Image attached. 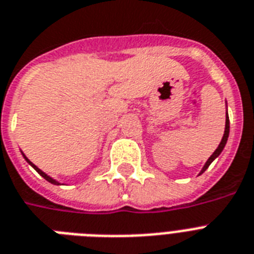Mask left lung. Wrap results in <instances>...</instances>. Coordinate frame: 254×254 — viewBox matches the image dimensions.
Wrapping results in <instances>:
<instances>
[{
    "label": "left lung",
    "mask_w": 254,
    "mask_h": 254,
    "mask_svg": "<svg viewBox=\"0 0 254 254\" xmlns=\"http://www.w3.org/2000/svg\"><path fill=\"white\" fill-rule=\"evenodd\" d=\"M228 134H230V119H228V115L226 116V129H224V134H223V138H222V141H220L219 146H218V148H216L215 151L213 152V155L210 156L209 159H207V162H206V164L203 166V168H202L201 174H203L207 168H209V166L213 163V160L215 159V158H218V156L220 155V152L223 151L224 146H226V143H227V139H228ZM199 174V175H201Z\"/></svg>",
    "instance_id": "obj_1"
}]
</instances>
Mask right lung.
<instances>
[{
  "instance_id": "right-lung-1",
  "label": "right lung",
  "mask_w": 254,
  "mask_h": 254,
  "mask_svg": "<svg viewBox=\"0 0 254 254\" xmlns=\"http://www.w3.org/2000/svg\"><path fill=\"white\" fill-rule=\"evenodd\" d=\"M23 156H24V155H23ZM24 159H26V160H27V162L30 163L31 166L34 167L35 170H36V172H38V174H39V175H40V176H43V177H44L45 180H47V181H49V183H52V184H55V185H60V183H59V181H56V180H53L52 177H49V176H48V175H47V174H44V172H43V171H41V170H39L38 167L35 166V164H32V163H31V162H30V160L27 159L26 156H24Z\"/></svg>"
}]
</instances>
